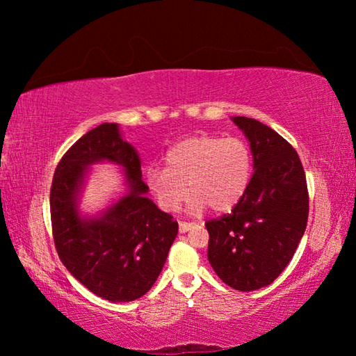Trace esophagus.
Segmentation results:
<instances>
[{
	"mask_svg": "<svg viewBox=\"0 0 356 356\" xmlns=\"http://www.w3.org/2000/svg\"><path fill=\"white\" fill-rule=\"evenodd\" d=\"M195 226V222H190V221H179V231L180 232H186L190 231V229Z\"/></svg>",
	"mask_w": 356,
	"mask_h": 356,
	"instance_id": "obj_1",
	"label": "esophagus"
}]
</instances>
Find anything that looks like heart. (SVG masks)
Masks as SVG:
<instances>
[{
	"instance_id": "heart-1",
	"label": "heart",
	"mask_w": 356,
	"mask_h": 356,
	"mask_svg": "<svg viewBox=\"0 0 356 356\" xmlns=\"http://www.w3.org/2000/svg\"><path fill=\"white\" fill-rule=\"evenodd\" d=\"M166 168L150 166L146 185L166 212L177 210L191 193L190 206L227 212L242 200L250 185V146L236 136H195L174 144L165 154Z\"/></svg>"
}]
</instances>
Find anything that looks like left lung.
<instances>
[{
	"mask_svg": "<svg viewBox=\"0 0 356 356\" xmlns=\"http://www.w3.org/2000/svg\"><path fill=\"white\" fill-rule=\"evenodd\" d=\"M234 122L250 140L256 171L232 212L206 221L207 257L222 282L250 292L272 284L291 262L308 222L309 195L292 144L256 119Z\"/></svg>",
	"mask_w": 356,
	"mask_h": 356,
	"instance_id": "8db88e82",
	"label": "left lung"
}]
</instances>
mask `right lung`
Returning <instances> with one entry per match:
<instances>
[{"instance_id":"add662e5","label":"right lung","mask_w":356,"mask_h":356,"mask_svg":"<svg viewBox=\"0 0 356 356\" xmlns=\"http://www.w3.org/2000/svg\"><path fill=\"white\" fill-rule=\"evenodd\" d=\"M100 159L126 168L131 193L100 220H81L74 195L86 166ZM141 161L119 135L118 124L89 130L63 155L53 176L50 215L53 240L64 267L99 297L116 301L141 298L166 262L179 225L144 196Z\"/></svg>"}]
</instances>
